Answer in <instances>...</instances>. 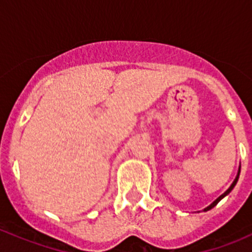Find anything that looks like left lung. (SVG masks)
<instances>
[{"instance_id": "left-lung-1", "label": "left lung", "mask_w": 252, "mask_h": 252, "mask_svg": "<svg viewBox=\"0 0 252 252\" xmlns=\"http://www.w3.org/2000/svg\"><path fill=\"white\" fill-rule=\"evenodd\" d=\"M240 170H241V166H240V168H239V173H237V175H236L235 180H233V183H232V184H231V187H230V188L227 189V190H226V192H224V193H223V194H222V195H220V197H218V198H217V199H216V201H215V202H213V203H211V204H209V206H208V207H207V208H204V209H203L204 212H206V211H209V209H212V208H213V207H215V206H216V204H217V203H218V202L221 201L222 198H224V197H226V195H227V194H228V193H230V192H231V190H232V189H233V188H235L236 183H237V180H239V177H240Z\"/></svg>"}]
</instances>
